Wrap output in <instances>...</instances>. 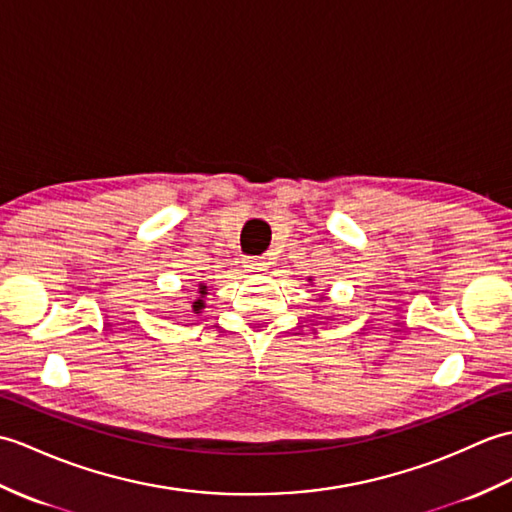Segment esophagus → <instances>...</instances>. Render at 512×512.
Segmentation results:
<instances>
[{"label":"esophagus","instance_id":"obj_1","mask_svg":"<svg viewBox=\"0 0 512 512\" xmlns=\"http://www.w3.org/2000/svg\"><path fill=\"white\" fill-rule=\"evenodd\" d=\"M245 267H247V271H267L269 258H265V256H260V258H245Z\"/></svg>","mask_w":512,"mask_h":512}]
</instances>
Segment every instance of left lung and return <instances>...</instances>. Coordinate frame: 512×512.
Masks as SVG:
<instances>
[{"label": "left lung", "mask_w": 512, "mask_h": 512, "mask_svg": "<svg viewBox=\"0 0 512 512\" xmlns=\"http://www.w3.org/2000/svg\"><path fill=\"white\" fill-rule=\"evenodd\" d=\"M309 282H311V285H313V278H309Z\"/></svg>", "instance_id": "obj_1"}]
</instances>
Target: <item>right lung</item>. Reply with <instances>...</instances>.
Wrapping results in <instances>:
<instances>
[{
    "mask_svg": "<svg viewBox=\"0 0 512 512\" xmlns=\"http://www.w3.org/2000/svg\"><path fill=\"white\" fill-rule=\"evenodd\" d=\"M206 295H208V287H206V282H199V289H197V300L192 302V313H201V309H206Z\"/></svg>",
    "mask_w": 512,
    "mask_h": 512,
    "instance_id": "obj_1",
    "label": "right lung"
}]
</instances>
